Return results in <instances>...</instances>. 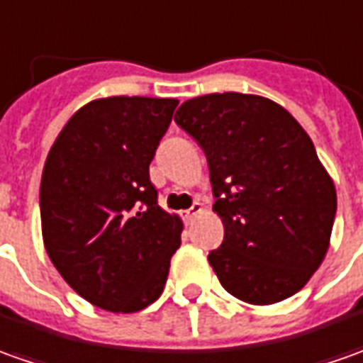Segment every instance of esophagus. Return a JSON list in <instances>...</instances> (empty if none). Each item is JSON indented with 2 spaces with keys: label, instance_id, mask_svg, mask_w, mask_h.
<instances>
[{
  "label": "esophagus",
  "instance_id": "1",
  "mask_svg": "<svg viewBox=\"0 0 363 363\" xmlns=\"http://www.w3.org/2000/svg\"><path fill=\"white\" fill-rule=\"evenodd\" d=\"M201 211H202V204L199 201H194V202H192L191 208H189V211H184V220H186V223H191L192 218H194L196 214L201 213Z\"/></svg>",
  "mask_w": 363,
  "mask_h": 363
}]
</instances>
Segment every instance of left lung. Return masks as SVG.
Wrapping results in <instances>:
<instances>
[{"instance_id": "left-lung-1", "label": "left lung", "mask_w": 363, "mask_h": 363, "mask_svg": "<svg viewBox=\"0 0 363 363\" xmlns=\"http://www.w3.org/2000/svg\"><path fill=\"white\" fill-rule=\"evenodd\" d=\"M177 125L206 155L224 240L208 262L228 294L266 306L302 290L326 256L336 189L314 143L278 103L213 93L184 101Z\"/></svg>"}]
</instances>
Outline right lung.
<instances>
[{
  "instance_id": "add662e5",
  "label": "right lung",
  "mask_w": 363,
  "mask_h": 363,
  "mask_svg": "<svg viewBox=\"0 0 363 363\" xmlns=\"http://www.w3.org/2000/svg\"><path fill=\"white\" fill-rule=\"evenodd\" d=\"M177 105L91 101L47 155L39 191L45 250L65 282L97 308L139 312L167 284L182 223L159 206L149 164Z\"/></svg>"
}]
</instances>
